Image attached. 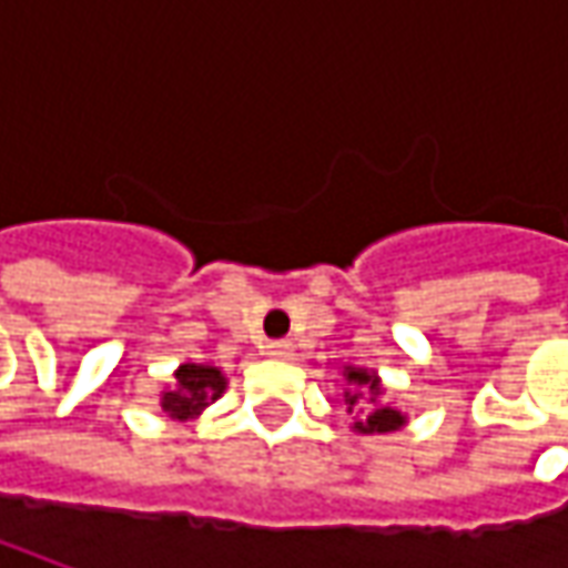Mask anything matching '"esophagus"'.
I'll return each instance as SVG.
<instances>
[{"label": "esophagus", "instance_id": "obj_1", "mask_svg": "<svg viewBox=\"0 0 568 568\" xmlns=\"http://www.w3.org/2000/svg\"><path fill=\"white\" fill-rule=\"evenodd\" d=\"M265 354L274 361H291L294 357V344L291 341H268L265 344Z\"/></svg>", "mask_w": 568, "mask_h": 568}]
</instances>
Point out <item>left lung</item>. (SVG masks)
Instances as JSON below:
<instances>
[{
	"label": "left lung",
	"instance_id": "8db88e82",
	"mask_svg": "<svg viewBox=\"0 0 568 568\" xmlns=\"http://www.w3.org/2000/svg\"><path fill=\"white\" fill-rule=\"evenodd\" d=\"M344 379L351 385L344 392V404H347V414H357L354 417L357 433H392L407 424L402 410H395L392 404H379L382 382L376 373L361 369V366H344Z\"/></svg>",
	"mask_w": 568,
	"mask_h": 568
}]
</instances>
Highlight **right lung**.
Here are the masks:
<instances>
[{"label": "right lung", "instance_id": "obj_1", "mask_svg": "<svg viewBox=\"0 0 568 568\" xmlns=\"http://www.w3.org/2000/svg\"><path fill=\"white\" fill-rule=\"evenodd\" d=\"M173 376H176V385L161 395V407L173 420L199 417L207 404L217 402L227 388L224 373L217 366H207V363H183Z\"/></svg>", "mask_w": 568, "mask_h": 568}]
</instances>
